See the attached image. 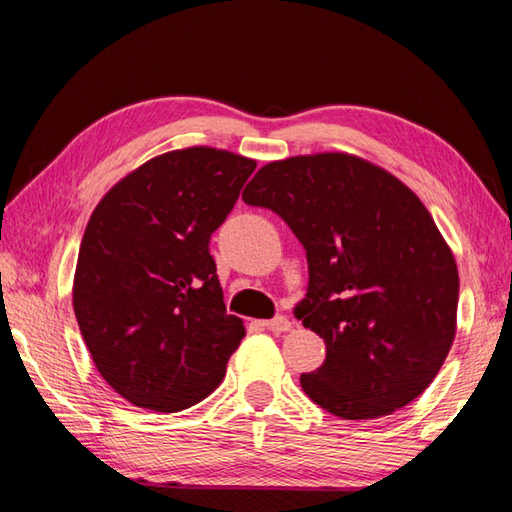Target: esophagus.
I'll list each match as a JSON object with an SVG mask.
<instances>
[{"label":"esophagus","instance_id":"34e87169","mask_svg":"<svg viewBox=\"0 0 512 512\" xmlns=\"http://www.w3.org/2000/svg\"><path fill=\"white\" fill-rule=\"evenodd\" d=\"M264 328L270 330V332H275V334L288 332L290 330V321L286 317H275V319H270V321H264Z\"/></svg>","mask_w":512,"mask_h":512}]
</instances>
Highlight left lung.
Segmentation results:
<instances>
[{
    "label": "left lung",
    "mask_w": 512,
    "mask_h": 512,
    "mask_svg": "<svg viewBox=\"0 0 512 512\" xmlns=\"http://www.w3.org/2000/svg\"><path fill=\"white\" fill-rule=\"evenodd\" d=\"M242 200L277 213L306 248L295 317L325 341L301 374L312 402L343 420L383 418L431 385L455 339L460 277L418 195L350 154L268 162Z\"/></svg>",
    "instance_id": "obj_1"
}]
</instances>
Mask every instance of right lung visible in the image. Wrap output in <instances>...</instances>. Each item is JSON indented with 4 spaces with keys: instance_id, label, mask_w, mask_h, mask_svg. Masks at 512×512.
I'll use <instances>...</instances> for the list:
<instances>
[{
    "instance_id": "add662e5",
    "label": "right lung",
    "mask_w": 512,
    "mask_h": 512,
    "mask_svg": "<svg viewBox=\"0 0 512 512\" xmlns=\"http://www.w3.org/2000/svg\"><path fill=\"white\" fill-rule=\"evenodd\" d=\"M255 167L224 149L167 151L94 209L74 314L99 374L132 405L182 411L222 383L246 330L226 312L209 239Z\"/></svg>"
}]
</instances>
